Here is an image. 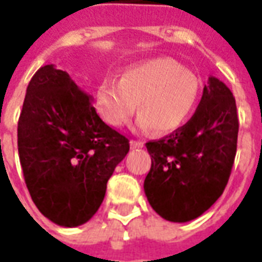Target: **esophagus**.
Instances as JSON below:
<instances>
[{
  "instance_id": "esophagus-1",
  "label": "esophagus",
  "mask_w": 262,
  "mask_h": 262,
  "mask_svg": "<svg viewBox=\"0 0 262 262\" xmlns=\"http://www.w3.org/2000/svg\"><path fill=\"white\" fill-rule=\"evenodd\" d=\"M129 144H131V148H142V146H144V142H142V141L133 140Z\"/></svg>"
}]
</instances>
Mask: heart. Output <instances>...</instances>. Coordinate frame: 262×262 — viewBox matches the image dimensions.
Wrapping results in <instances>:
<instances>
[{
	"mask_svg": "<svg viewBox=\"0 0 262 262\" xmlns=\"http://www.w3.org/2000/svg\"><path fill=\"white\" fill-rule=\"evenodd\" d=\"M200 81L168 57L138 63L122 72L120 80H105L96 92V107L110 127L118 128L140 111L137 124L158 134L181 128L199 101Z\"/></svg>",
	"mask_w": 262,
	"mask_h": 262,
	"instance_id": "obj_1",
	"label": "heart"
}]
</instances>
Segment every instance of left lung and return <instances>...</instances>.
Here are the masks:
<instances>
[{
	"label": "left lung",
	"instance_id": "left-lung-1",
	"mask_svg": "<svg viewBox=\"0 0 262 262\" xmlns=\"http://www.w3.org/2000/svg\"><path fill=\"white\" fill-rule=\"evenodd\" d=\"M238 117L233 93L210 76L192 118L172 134L146 142L151 169L144 190L165 220L185 223L202 216L229 182Z\"/></svg>",
	"mask_w": 262,
	"mask_h": 262
}]
</instances>
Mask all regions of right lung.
<instances>
[{
    "label": "right lung",
    "mask_w": 262,
    "mask_h": 262,
    "mask_svg": "<svg viewBox=\"0 0 262 262\" xmlns=\"http://www.w3.org/2000/svg\"><path fill=\"white\" fill-rule=\"evenodd\" d=\"M70 76L53 64L33 75L18 121V152L39 211L63 227L89 222L129 141L105 124Z\"/></svg>",
    "instance_id": "obj_1"
}]
</instances>
